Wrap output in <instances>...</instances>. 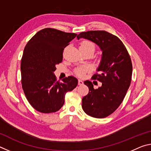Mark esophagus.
<instances>
[{"mask_svg": "<svg viewBox=\"0 0 151 151\" xmlns=\"http://www.w3.org/2000/svg\"><path fill=\"white\" fill-rule=\"evenodd\" d=\"M83 84H84V83H83V81H81V80H78V85H83Z\"/></svg>", "mask_w": 151, "mask_h": 151, "instance_id": "esophagus-1", "label": "esophagus"}]
</instances>
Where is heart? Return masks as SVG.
Listing matches in <instances>:
<instances>
[{
	"mask_svg": "<svg viewBox=\"0 0 151 151\" xmlns=\"http://www.w3.org/2000/svg\"><path fill=\"white\" fill-rule=\"evenodd\" d=\"M79 48H80V50H93L94 52V50H95V45H94V43L93 42L90 41V40H85L80 43V47ZM88 70V68L87 67L78 68L76 69L75 73L78 76L83 77V76H85L86 71Z\"/></svg>",
	"mask_w": 151,
	"mask_h": 151,
	"instance_id": "b5f03b06",
	"label": "heart"
}]
</instances>
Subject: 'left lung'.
Wrapping results in <instances>:
<instances>
[{"label": "left lung", "instance_id": "1", "mask_svg": "<svg viewBox=\"0 0 151 151\" xmlns=\"http://www.w3.org/2000/svg\"><path fill=\"white\" fill-rule=\"evenodd\" d=\"M91 40L103 51L101 61L94 80L102 86L94 89L92 82L85 81L88 87L87 95L82 99V108L88 115L104 118L118 109L131 85L132 65L130 55L123 43L115 35L104 30H91L78 35Z\"/></svg>", "mask_w": 151, "mask_h": 151}]
</instances>
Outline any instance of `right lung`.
I'll return each instance as SVG.
<instances>
[{"mask_svg": "<svg viewBox=\"0 0 151 151\" xmlns=\"http://www.w3.org/2000/svg\"><path fill=\"white\" fill-rule=\"evenodd\" d=\"M76 34L46 28L36 33L25 46L20 64L21 83L25 96L33 108L42 113L58 111L65 96L78 85L73 76L57 80L56 65L63 61L64 48Z\"/></svg>", "mask_w": 151, "mask_h": 151, "instance_id": "right-lung-1", "label": "right lung"}]
</instances>
